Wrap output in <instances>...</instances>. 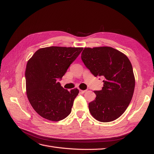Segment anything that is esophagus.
<instances>
[{"label": "esophagus", "mask_w": 154, "mask_h": 154, "mask_svg": "<svg viewBox=\"0 0 154 154\" xmlns=\"http://www.w3.org/2000/svg\"><path fill=\"white\" fill-rule=\"evenodd\" d=\"M87 91H83V90H80V92L81 94H83V93H85Z\"/></svg>", "instance_id": "34e87169"}]
</instances>
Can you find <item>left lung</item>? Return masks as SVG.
Masks as SVG:
<instances>
[{"label": "left lung", "instance_id": "8db88e82", "mask_svg": "<svg viewBox=\"0 0 154 154\" xmlns=\"http://www.w3.org/2000/svg\"><path fill=\"white\" fill-rule=\"evenodd\" d=\"M85 66L94 76L103 79L101 91H95L96 97L88 103L91 115L100 122L118 119L132 100L135 77L128 57L111 47L85 48L82 53Z\"/></svg>", "mask_w": 154, "mask_h": 154}]
</instances>
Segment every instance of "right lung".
Masks as SVG:
<instances>
[{
  "mask_svg": "<svg viewBox=\"0 0 154 154\" xmlns=\"http://www.w3.org/2000/svg\"><path fill=\"white\" fill-rule=\"evenodd\" d=\"M82 50L83 48L57 46L41 48L28 60L25 72L27 96L41 117L58 122L71 113L79 90L68 91L57 80Z\"/></svg>",
  "mask_w": 154,
  "mask_h": 154,
  "instance_id": "add662e5",
  "label": "right lung"
}]
</instances>
